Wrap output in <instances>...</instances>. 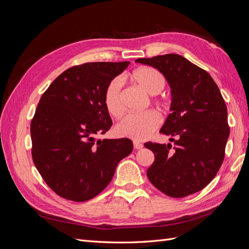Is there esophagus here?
Masks as SVG:
<instances>
[{"label": "esophagus", "mask_w": 249, "mask_h": 249, "mask_svg": "<svg viewBox=\"0 0 249 249\" xmlns=\"http://www.w3.org/2000/svg\"><path fill=\"white\" fill-rule=\"evenodd\" d=\"M133 144H134V148H135V149H141V148L143 147L142 143L139 142V141H137V140H135V141L133 142Z\"/></svg>", "instance_id": "1"}]
</instances>
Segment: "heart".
Masks as SVG:
<instances>
[{
  "label": "heart",
  "instance_id": "heart-1",
  "mask_svg": "<svg viewBox=\"0 0 249 249\" xmlns=\"http://www.w3.org/2000/svg\"><path fill=\"white\" fill-rule=\"evenodd\" d=\"M133 81L150 94L159 93L165 86L163 74L150 66H141L131 73ZM123 81L120 78L112 79L104 91V105L107 112L113 117L123 115L124 107L123 104ZM160 105L165 104L164 99H156ZM162 124L160 113L149 109L140 113H131L124 116L116 124V133L122 137L131 138L133 140H144L152 136L154 132Z\"/></svg>",
  "mask_w": 249,
  "mask_h": 249
}]
</instances>
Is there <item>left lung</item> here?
I'll use <instances>...</instances> for the list:
<instances>
[{
    "label": "left lung",
    "instance_id": "left-lung-1",
    "mask_svg": "<svg viewBox=\"0 0 249 249\" xmlns=\"http://www.w3.org/2000/svg\"><path fill=\"white\" fill-rule=\"evenodd\" d=\"M160 71L171 88L169 116L160 133L175 146L147 142L155 161L147 178L158 190L179 198L203 189L217 175L230 135L227 105L212 77L177 54L139 58Z\"/></svg>",
    "mask_w": 249,
    "mask_h": 249
}]
</instances>
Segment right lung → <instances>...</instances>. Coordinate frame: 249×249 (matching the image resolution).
<instances>
[{
  "mask_svg": "<svg viewBox=\"0 0 249 249\" xmlns=\"http://www.w3.org/2000/svg\"><path fill=\"white\" fill-rule=\"evenodd\" d=\"M129 61L88 62L58 76L43 92L31 120L32 159L60 197L86 201L100 194L120 160L133 150L130 139H97L112 125L104 105L108 83Z\"/></svg>",
  "mask_w": 249,
  "mask_h": 249,
  "instance_id": "add662e5",
  "label": "right lung"
}]
</instances>
